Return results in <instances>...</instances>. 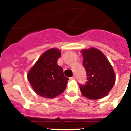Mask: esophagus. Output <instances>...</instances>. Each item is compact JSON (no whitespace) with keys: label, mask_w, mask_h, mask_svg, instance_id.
I'll list each match as a JSON object with an SVG mask.
<instances>
[{"label":"esophagus","mask_w":131,"mask_h":131,"mask_svg":"<svg viewBox=\"0 0 131 131\" xmlns=\"http://www.w3.org/2000/svg\"><path fill=\"white\" fill-rule=\"evenodd\" d=\"M75 76H73V77H72L70 78V80H71V81H73V80H75Z\"/></svg>","instance_id":"34e87169"}]
</instances>
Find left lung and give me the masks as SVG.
<instances>
[{"label":"left lung","instance_id":"obj_1","mask_svg":"<svg viewBox=\"0 0 131 131\" xmlns=\"http://www.w3.org/2000/svg\"><path fill=\"white\" fill-rule=\"evenodd\" d=\"M87 81L79 84L82 94L91 100L104 98L113 88L115 75L112 65L100 50L94 48L81 51Z\"/></svg>","mask_w":131,"mask_h":131}]
</instances>
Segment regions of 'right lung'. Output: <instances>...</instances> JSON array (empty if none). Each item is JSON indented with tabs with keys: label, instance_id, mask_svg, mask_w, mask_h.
<instances>
[{
	"label": "right lung",
	"instance_id": "right-lung-1",
	"mask_svg": "<svg viewBox=\"0 0 131 131\" xmlns=\"http://www.w3.org/2000/svg\"><path fill=\"white\" fill-rule=\"evenodd\" d=\"M60 56L58 49L48 50L29 71L28 81L38 95L54 98L65 91L69 78L65 77L62 67L57 63Z\"/></svg>",
	"mask_w": 131,
	"mask_h": 131
}]
</instances>
